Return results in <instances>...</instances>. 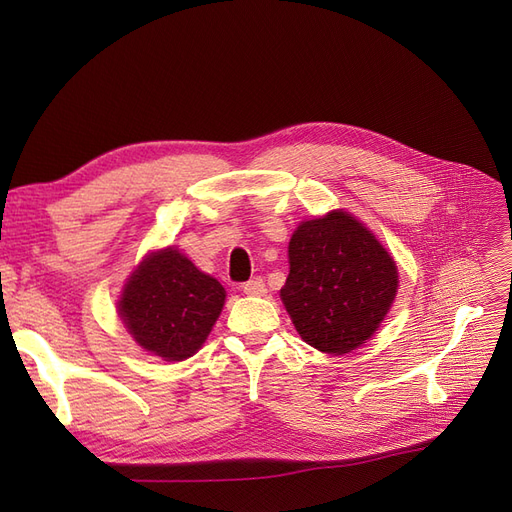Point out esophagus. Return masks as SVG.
I'll return each mask as SVG.
<instances>
[{
    "instance_id": "34e87169",
    "label": "esophagus",
    "mask_w": 512,
    "mask_h": 512,
    "mask_svg": "<svg viewBox=\"0 0 512 512\" xmlns=\"http://www.w3.org/2000/svg\"><path fill=\"white\" fill-rule=\"evenodd\" d=\"M241 290L248 296H262L264 292H267V286H264V281L260 277H252L250 281H245Z\"/></svg>"
}]
</instances>
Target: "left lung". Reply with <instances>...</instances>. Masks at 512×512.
<instances>
[{
  "label": "left lung",
  "mask_w": 512,
  "mask_h": 512,
  "mask_svg": "<svg viewBox=\"0 0 512 512\" xmlns=\"http://www.w3.org/2000/svg\"><path fill=\"white\" fill-rule=\"evenodd\" d=\"M288 256L281 301L305 343L341 356L373 337L394 303L398 271L366 226L330 211L296 228Z\"/></svg>",
  "instance_id": "1"
}]
</instances>
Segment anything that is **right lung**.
Segmentation results:
<instances>
[{
    "mask_svg": "<svg viewBox=\"0 0 512 512\" xmlns=\"http://www.w3.org/2000/svg\"><path fill=\"white\" fill-rule=\"evenodd\" d=\"M220 281L201 273L178 250L150 254L127 281L120 317L150 354L180 362L197 354L224 305Z\"/></svg>",
    "mask_w": 512,
    "mask_h": 512,
    "instance_id": "add662e5",
    "label": "right lung"
}]
</instances>
